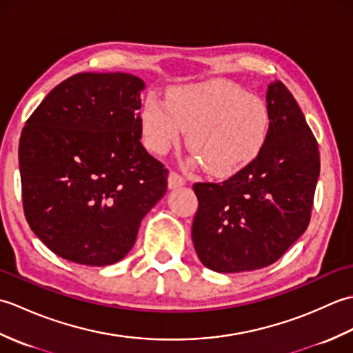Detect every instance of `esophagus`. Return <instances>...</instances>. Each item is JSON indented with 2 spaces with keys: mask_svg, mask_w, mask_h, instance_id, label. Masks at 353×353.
Returning a JSON list of instances; mask_svg holds the SVG:
<instances>
[{
  "mask_svg": "<svg viewBox=\"0 0 353 353\" xmlns=\"http://www.w3.org/2000/svg\"><path fill=\"white\" fill-rule=\"evenodd\" d=\"M183 185H185V179L179 174V172L171 171L168 174V188L174 190V188H179V186H183Z\"/></svg>",
  "mask_w": 353,
  "mask_h": 353,
  "instance_id": "34e87169",
  "label": "esophagus"
}]
</instances>
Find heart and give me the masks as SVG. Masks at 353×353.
I'll return each instance as SVG.
<instances>
[{"instance_id":"b5f03b06","label":"heart","mask_w":353,"mask_h":353,"mask_svg":"<svg viewBox=\"0 0 353 353\" xmlns=\"http://www.w3.org/2000/svg\"><path fill=\"white\" fill-rule=\"evenodd\" d=\"M270 129L265 101L228 80L174 88L168 103L150 97L141 110L148 150L165 154L185 130L186 145L214 176H229L259 154Z\"/></svg>"}]
</instances>
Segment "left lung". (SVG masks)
<instances>
[{
    "label": "left lung",
    "instance_id": "obj_1",
    "mask_svg": "<svg viewBox=\"0 0 353 353\" xmlns=\"http://www.w3.org/2000/svg\"><path fill=\"white\" fill-rule=\"evenodd\" d=\"M270 129L259 154L221 183H194L192 243L205 267L239 273L272 265L310 224L320 174L317 141L282 81L267 88Z\"/></svg>",
    "mask_w": 353,
    "mask_h": 353
}]
</instances>
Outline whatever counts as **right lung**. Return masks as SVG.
I'll list each match as a JSON object with an SVG mask.
<instances>
[{
  "label": "right lung",
  "mask_w": 353,
  "mask_h": 353,
  "mask_svg": "<svg viewBox=\"0 0 353 353\" xmlns=\"http://www.w3.org/2000/svg\"><path fill=\"white\" fill-rule=\"evenodd\" d=\"M125 72L57 85L19 139L22 203L36 236L63 259L103 267L130 252L168 171L141 144V92Z\"/></svg>",
  "instance_id": "add662e5"
}]
</instances>
